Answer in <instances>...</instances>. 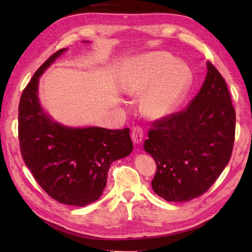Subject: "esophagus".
I'll list each match as a JSON object with an SVG mask.
<instances>
[{"label": "esophagus", "mask_w": 252, "mask_h": 252, "mask_svg": "<svg viewBox=\"0 0 252 252\" xmlns=\"http://www.w3.org/2000/svg\"><path fill=\"white\" fill-rule=\"evenodd\" d=\"M132 141L134 144H140L143 141V137H144V131L141 126H134L132 129Z\"/></svg>", "instance_id": "esophagus-1"}]
</instances>
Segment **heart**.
<instances>
[{"instance_id":"heart-1","label":"heart","mask_w":252,"mask_h":252,"mask_svg":"<svg viewBox=\"0 0 252 252\" xmlns=\"http://www.w3.org/2000/svg\"><path fill=\"white\" fill-rule=\"evenodd\" d=\"M191 71L167 52H153L133 60L123 72L121 87L130 95L142 94V110L158 119L170 115L183 99L191 82Z\"/></svg>"}]
</instances>
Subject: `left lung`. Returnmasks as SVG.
<instances>
[{"instance_id":"1","label":"left lung","mask_w":252,"mask_h":252,"mask_svg":"<svg viewBox=\"0 0 252 252\" xmlns=\"http://www.w3.org/2000/svg\"><path fill=\"white\" fill-rule=\"evenodd\" d=\"M199 92L184 110L153 122L144 149L155 159L154 191L167 201L206 192L232 156L236 114L225 80L210 62Z\"/></svg>"}]
</instances>
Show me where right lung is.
<instances>
[{
  "label": "right lung",
  "mask_w": 252,
  "mask_h": 252,
  "mask_svg": "<svg viewBox=\"0 0 252 252\" xmlns=\"http://www.w3.org/2000/svg\"><path fill=\"white\" fill-rule=\"evenodd\" d=\"M66 50L46 60L25 88L18 107V137L24 161L46 194L61 203L84 207L101 196L110 164L130 155L133 143L129 127H68L42 109L39 78Z\"/></svg>",
  "instance_id": "right-lung-1"
}]
</instances>
